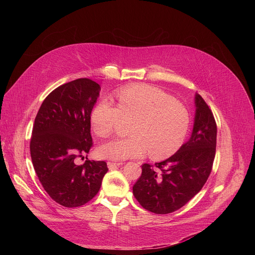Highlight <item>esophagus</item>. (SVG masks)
I'll list each match as a JSON object with an SVG mask.
<instances>
[{
  "label": "esophagus",
  "mask_w": 255,
  "mask_h": 255,
  "mask_svg": "<svg viewBox=\"0 0 255 255\" xmlns=\"http://www.w3.org/2000/svg\"><path fill=\"white\" fill-rule=\"evenodd\" d=\"M122 164V162H114V161H108V167L110 169L116 168L117 166H120Z\"/></svg>",
  "instance_id": "1"
}]
</instances>
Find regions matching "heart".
Returning <instances> with one entry per match:
<instances>
[{"mask_svg":"<svg viewBox=\"0 0 255 255\" xmlns=\"http://www.w3.org/2000/svg\"><path fill=\"white\" fill-rule=\"evenodd\" d=\"M121 117L132 119L129 135L102 144L103 158L123 160L149 152L153 159L174 154L183 145L190 128V112L185 104L164 91L147 85L124 88L116 94V106L109 100L100 101L92 111L91 121L100 137L111 135Z\"/></svg>","mask_w":255,"mask_h":255,"instance_id":"1","label":"heart"}]
</instances>
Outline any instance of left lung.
I'll return each mask as SVG.
<instances>
[{
  "label": "left lung",
  "instance_id": "left-lung-1",
  "mask_svg": "<svg viewBox=\"0 0 255 255\" xmlns=\"http://www.w3.org/2000/svg\"><path fill=\"white\" fill-rule=\"evenodd\" d=\"M196 116L190 140L169 158L142 164L133 186L139 204L155 214L172 213L185 206L204 187L216 153L217 125L205 100L196 94Z\"/></svg>",
  "mask_w": 255,
  "mask_h": 255
}]
</instances>
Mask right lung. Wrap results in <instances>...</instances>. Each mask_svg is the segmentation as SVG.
Wrapping results in <instances>:
<instances>
[{"label": "right lung", "instance_id": "obj_1", "mask_svg": "<svg viewBox=\"0 0 255 255\" xmlns=\"http://www.w3.org/2000/svg\"><path fill=\"white\" fill-rule=\"evenodd\" d=\"M101 87L78 79L53 90L36 115L30 140L32 163L45 192L57 204L76 208L99 192L108 166L105 161L77 159L93 147L91 113Z\"/></svg>", "mask_w": 255, "mask_h": 255}]
</instances>
